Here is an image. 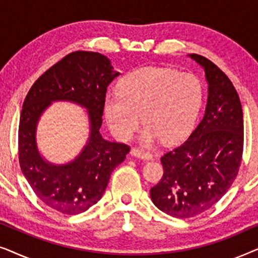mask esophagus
<instances>
[{"label":"esophagus","instance_id":"obj_1","mask_svg":"<svg viewBox=\"0 0 258 258\" xmlns=\"http://www.w3.org/2000/svg\"><path fill=\"white\" fill-rule=\"evenodd\" d=\"M130 154H132V156L137 157V158H142V160H151V158H153V155H151L150 153H148V151H144V150L136 149V148L132 149Z\"/></svg>","mask_w":258,"mask_h":258}]
</instances>
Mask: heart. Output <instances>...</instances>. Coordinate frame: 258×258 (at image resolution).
<instances>
[{
	"label": "heart",
	"mask_w": 258,
	"mask_h": 258,
	"mask_svg": "<svg viewBox=\"0 0 258 258\" xmlns=\"http://www.w3.org/2000/svg\"><path fill=\"white\" fill-rule=\"evenodd\" d=\"M121 93L104 100V114L111 133L119 141H129L143 116L147 125L141 142L150 146L158 140L165 144L188 135L199 116L203 89L199 79L174 69L143 67L124 76Z\"/></svg>",
	"instance_id": "heart-1"
}]
</instances>
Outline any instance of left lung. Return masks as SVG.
<instances>
[{
    "label": "left lung",
    "instance_id": "1",
    "mask_svg": "<svg viewBox=\"0 0 258 258\" xmlns=\"http://www.w3.org/2000/svg\"><path fill=\"white\" fill-rule=\"evenodd\" d=\"M190 57L204 68L208 102L203 118L182 144L161 157L163 176L150 189L153 203L177 218L202 214L228 191L243 155L241 101L229 77L203 56Z\"/></svg>",
    "mask_w": 258,
    "mask_h": 258
}]
</instances>
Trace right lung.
I'll return each instance as SVG.
<instances>
[{
	"instance_id": "add662e5",
	"label": "right lung",
	"mask_w": 258,
	"mask_h": 258,
	"mask_svg": "<svg viewBox=\"0 0 258 258\" xmlns=\"http://www.w3.org/2000/svg\"><path fill=\"white\" fill-rule=\"evenodd\" d=\"M119 73L100 52L74 51L64 56L28 91L20 116L19 161L24 177L44 204L58 213L77 215L101 200L114 169L124 161L130 147L109 142L100 134L107 88ZM72 100L88 109L91 136L73 162H45L36 147V124L52 100Z\"/></svg>"
}]
</instances>
